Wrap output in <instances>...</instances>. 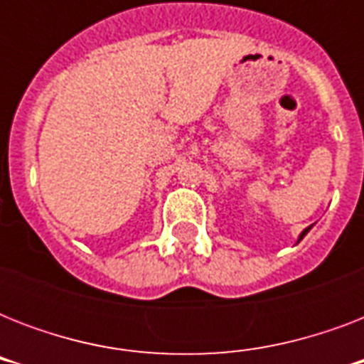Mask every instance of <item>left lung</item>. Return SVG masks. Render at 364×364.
I'll return each mask as SVG.
<instances>
[{
	"mask_svg": "<svg viewBox=\"0 0 364 364\" xmlns=\"http://www.w3.org/2000/svg\"><path fill=\"white\" fill-rule=\"evenodd\" d=\"M310 228H311V227H308V228H306V230H304V232L300 234V238H299V242H300V240H302V238H304V236H306V234H308V230H310Z\"/></svg>",
	"mask_w": 364,
	"mask_h": 364,
	"instance_id": "obj_1",
	"label": "left lung"
}]
</instances>
